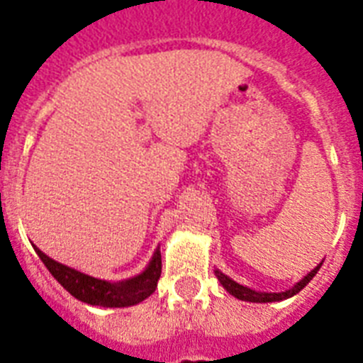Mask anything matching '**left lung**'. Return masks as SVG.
<instances>
[{"label": "left lung", "instance_id": "1", "mask_svg": "<svg viewBox=\"0 0 363 363\" xmlns=\"http://www.w3.org/2000/svg\"><path fill=\"white\" fill-rule=\"evenodd\" d=\"M320 265L318 264L315 267V269L311 271V273H307V275L301 279L299 282H296L290 290H286V292H256V290H250V288L247 286H242V284H239V282L232 281L230 277L224 275L222 271L216 269L215 271V275L216 279L220 281V284L224 288H226L228 292L232 294L233 298H238L241 299V301H252V303H271V301H282V299H288V298H292V296H296V294L299 292V290H303L307 284H309L311 281H313V277L316 275V271L320 269Z\"/></svg>", "mask_w": 363, "mask_h": 363}]
</instances>
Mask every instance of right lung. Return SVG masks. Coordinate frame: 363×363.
Here are the masks:
<instances>
[{
  "label": "right lung",
  "mask_w": 363,
  "mask_h": 363,
  "mask_svg": "<svg viewBox=\"0 0 363 363\" xmlns=\"http://www.w3.org/2000/svg\"><path fill=\"white\" fill-rule=\"evenodd\" d=\"M35 248L37 256L47 265L52 277L73 296L84 303L98 305V307H130L143 299H147L158 286V279L162 275V254L156 248L150 264L141 275L128 279L122 282H109L84 275L81 271L71 269L67 265L60 264L56 259L48 258L47 254Z\"/></svg>",
  "instance_id": "obj_1"
}]
</instances>
